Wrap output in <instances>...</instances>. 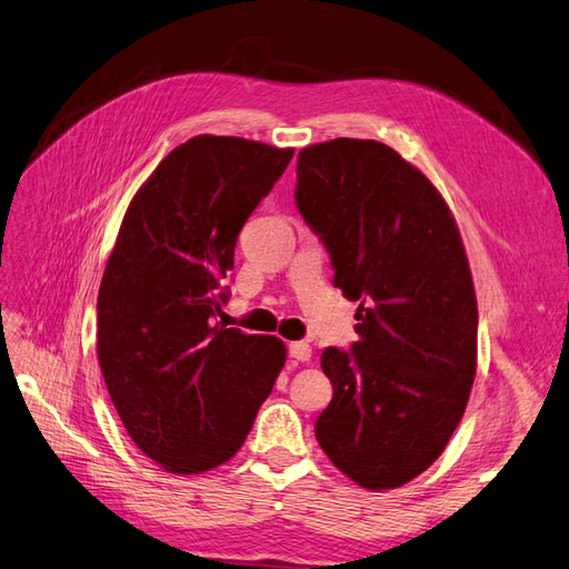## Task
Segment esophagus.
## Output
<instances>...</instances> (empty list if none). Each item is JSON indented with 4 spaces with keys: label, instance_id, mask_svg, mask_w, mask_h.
I'll return each mask as SVG.
<instances>
[{
    "label": "esophagus",
    "instance_id": "34e87169",
    "mask_svg": "<svg viewBox=\"0 0 569 569\" xmlns=\"http://www.w3.org/2000/svg\"><path fill=\"white\" fill-rule=\"evenodd\" d=\"M288 356L298 360V362H308L312 358V346L305 343V341H293L288 343Z\"/></svg>",
    "mask_w": 569,
    "mask_h": 569
}]
</instances>
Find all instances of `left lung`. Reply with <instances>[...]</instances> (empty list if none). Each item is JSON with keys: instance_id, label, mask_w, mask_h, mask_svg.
Wrapping results in <instances>:
<instances>
[{"instance_id": "obj_1", "label": "left lung", "mask_w": 569, "mask_h": 569, "mask_svg": "<svg viewBox=\"0 0 569 569\" xmlns=\"http://www.w3.org/2000/svg\"><path fill=\"white\" fill-rule=\"evenodd\" d=\"M296 203L360 300L351 351L325 348L333 397L315 435L368 490L409 483L442 455L476 377L478 308L459 228L423 172L387 143L331 139L298 153Z\"/></svg>"}]
</instances>
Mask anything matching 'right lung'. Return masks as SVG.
<instances>
[{"instance_id":"1","label":"right lung","mask_w":569,"mask_h":569,"mask_svg":"<svg viewBox=\"0 0 569 569\" xmlns=\"http://www.w3.org/2000/svg\"><path fill=\"white\" fill-rule=\"evenodd\" d=\"M293 149L199 134L122 218L98 290V362L134 445L170 473L226 463L286 362L276 337L213 322L247 218Z\"/></svg>"}]
</instances>
